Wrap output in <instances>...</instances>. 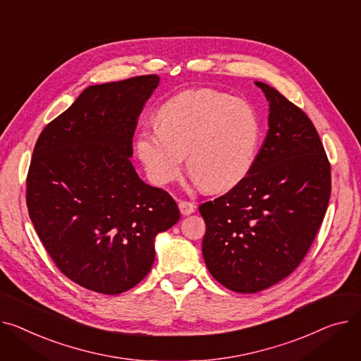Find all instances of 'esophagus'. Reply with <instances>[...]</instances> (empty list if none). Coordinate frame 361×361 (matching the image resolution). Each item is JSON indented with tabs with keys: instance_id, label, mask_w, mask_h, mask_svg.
Returning <instances> with one entry per match:
<instances>
[{
	"instance_id": "34e87169",
	"label": "esophagus",
	"mask_w": 361,
	"mask_h": 361,
	"mask_svg": "<svg viewBox=\"0 0 361 361\" xmlns=\"http://www.w3.org/2000/svg\"><path fill=\"white\" fill-rule=\"evenodd\" d=\"M179 209L183 216H189L195 211V204L190 201H179Z\"/></svg>"
}]
</instances>
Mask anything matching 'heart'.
Wrapping results in <instances>:
<instances>
[{"label": "heart", "mask_w": 361, "mask_h": 361, "mask_svg": "<svg viewBox=\"0 0 361 361\" xmlns=\"http://www.w3.org/2000/svg\"><path fill=\"white\" fill-rule=\"evenodd\" d=\"M159 128L144 130L137 152L147 176L166 186L188 171L208 190L238 185L255 163L262 126L257 111L240 99L211 89L186 90L157 112Z\"/></svg>", "instance_id": "obj_1"}]
</instances>
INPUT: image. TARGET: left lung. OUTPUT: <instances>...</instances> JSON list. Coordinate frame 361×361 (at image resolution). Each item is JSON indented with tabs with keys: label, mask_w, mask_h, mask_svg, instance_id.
<instances>
[{
	"label": "left lung",
	"mask_w": 361,
	"mask_h": 361,
	"mask_svg": "<svg viewBox=\"0 0 361 361\" xmlns=\"http://www.w3.org/2000/svg\"><path fill=\"white\" fill-rule=\"evenodd\" d=\"M269 102V130L250 172L200 205L202 255L211 275L236 293H258L300 265L331 197V163L309 116L257 81Z\"/></svg>",
	"instance_id": "1"
}]
</instances>
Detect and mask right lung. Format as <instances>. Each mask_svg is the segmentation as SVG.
Returning a JSON list of instances; mask_svg holds the SVG:
<instances>
[{
	"label": "right lung",
	"mask_w": 361,
	"mask_h": 361,
	"mask_svg": "<svg viewBox=\"0 0 361 361\" xmlns=\"http://www.w3.org/2000/svg\"><path fill=\"white\" fill-rule=\"evenodd\" d=\"M156 74L97 84L40 133L26 204L56 268L78 286L119 294L154 262V238L180 219L176 201L142 182L130 157Z\"/></svg>",
	"instance_id": "1"
}]
</instances>
